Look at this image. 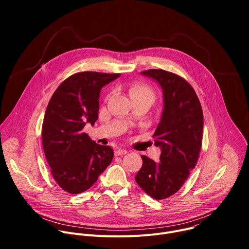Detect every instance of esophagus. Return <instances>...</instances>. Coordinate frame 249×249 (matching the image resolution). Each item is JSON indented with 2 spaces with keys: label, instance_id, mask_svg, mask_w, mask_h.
Wrapping results in <instances>:
<instances>
[{
  "label": "esophagus",
  "instance_id": "1",
  "mask_svg": "<svg viewBox=\"0 0 249 249\" xmlns=\"http://www.w3.org/2000/svg\"><path fill=\"white\" fill-rule=\"evenodd\" d=\"M127 154V151L124 150V149H117L115 151V156H123V155H126Z\"/></svg>",
  "mask_w": 249,
  "mask_h": 249
}]
</instances>
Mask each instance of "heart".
I'll list each match as a JSON object with an SVG mask.
<instances>
[{
  "label": "heart",
  "instance_id": "heart-1",
  "mask_svg": "<svg viewBox=\"0 0 249 249\" xmlns=\"http://www.w3.org/2000/svg\"><path fill=\"white\" fill-rule=\"evenodd\" d=\"M129 94L132 99L146 98L154 101L155 91L147 84L144 83H133L129 86Z\"/></svg>",
  "mask_w": 249,
  "mask_h": 249
}]
</instances>
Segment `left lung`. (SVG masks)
I'll list each match as a JSON object with an SVG mask.
<instances>
[{
	"label": "left lung",
	"mask_w": 249,
	"mask_h": 249,
	"mask_svg": "<svg viewBox=\"0 0 249 249\" xmlns=\"http://www.w3.org/2000/svg\"><path fill=\"white\" fill-rule=\"evenodd\" d=\"M162 88L164 107L154 137L161 154L159 161L141 156L143 165L135 176L139 186L156 200L170 197L184 184L196 166L203 137V110L191 85L161 69L141 72Z\"/></svg>",
	"instance_id": "obj_1"
}]
</instances>
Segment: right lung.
Returning <instances> with one entry per match:
<instances>
[{
	"label": "right lung",
	"instance_id": "right-lung-1",
	"mask_svg": "<svg viewBox=\"0 0 249 249\" xmlns=\"http://www.w3.org/2000/svg\"><path fill=\"white\" fill-rule=\"evenodd\" d=\"M120 74L79 72L67 78L54 91L42 124V145L51 174L70 194L90 188L112 161L114 152L84 133L87 123L98 117L100 89Z\"/></svg>",
	"mask_w": 249,
	"mask_h": 249
}]
</instances>
